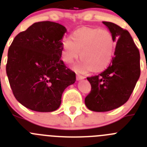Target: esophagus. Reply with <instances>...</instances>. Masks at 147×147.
<instances>
[{"mask_svg":"<svg viewBox=\"0 0 147 147\" xmlns=\"http://www.w3.org/2000/svg\"><path fill=\"white\" fill-rule=\"evenodd\" d=\"M85 78L83 76H82V75H76V79L77 80H83V79H84Z\"/></svg>","mask_w":147,"mask_h":147,"instance_id":"esophagus-1","label":"esophagus"}]
</instances>
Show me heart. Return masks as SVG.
<instances>
[{
	"label": "heart",
	"mask_w": 147,
	"mask_h": 147,
	"mask_svg": "<svg viewBox=\"0 0 147 147\" xmlns=\"http://www.w3.org/2000/svg\"><path fill=\"white\" fill-rule=\"evenodd\" d=\"M62 59L72 63L80 55L82 59L75 66L80 72H100L105 70L113 59L116 41L105 29L81 28L74 31L69 39L62 42Z\"/></svg>",
	"instance_id": "1"
}]
</instances>
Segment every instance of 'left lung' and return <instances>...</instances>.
Returning a JSON list of instances; mask_svg holds the SVG:
<instances>
[{
    "instance_id": "1",
    "label": "left lung",
    "mask_w": 147,
    "mask_h": 147,
    "mask_svg": "<svg viewBox=\"0 0 147 147\" xmlns=\"http://www.w3.org/2000/svg\"><path fill=\"white\" fill-rule=\"evenodd\" d=\"M102 23L113 34L116 46L109 67L98 75L87 78L92 90L85 104L96 112L109 111L124 105L141 74L139 51L129 33L113 22Z\"/></svg>"
}]
</instances>
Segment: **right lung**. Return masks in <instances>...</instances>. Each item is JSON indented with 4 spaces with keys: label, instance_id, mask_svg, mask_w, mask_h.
<instances>
[{
    "label": "right lung",
    "instance_id": "obj_1",
    "mask_svg": "<svg viewBox=\"0 0 147 147\" xmlns=\"http://www.w3.org/2000/svg\"><path fill=\"white\" fill-rule=\"evenodd\" d=\"M66 32L57 22H35L16 36L9 47L6 74L16 100L26 108L54 111L65 88L76 80L75 72L61 60Z\"/></svg>",
    "mask_w": 147,
    "mask_h": 147
}]
</instances>
